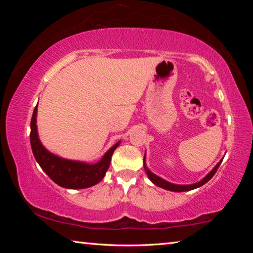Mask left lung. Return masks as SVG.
<instances>
[{
  "instance_id": "left-lung-1",
  "label": "left lung",
  "mask_w": 253,
  "mask_h": 253,
  "mask_svg": "<svg viewBox=\"0 0 253 253\" xmlns=\"http://www.w3.org/2000/svg\"><path fill=\"white\" fill-rule=\"evenodd\" d=\"M222 161H223V160H221L219 163H217V164H216L215 166H214V169L211 170V172H210L204 178L201 179L200 182L194 183V184H190V185H178V184L169 183V182H168V181H165V179L161 178L160 176H157V175H155L154 173H152L151 170H149V169L146 168V163H145V156H144V168H145V172H146L148 178L151 179L152 183L155 184V185L160 186V187H162V188H165V190L173 191V192H186V191L194 190V188H198V187H200V186L204 185V184L207 183V182H209L210 179H211V178L213 177V175L216 173V170H217V169H219V166H220V164L222 163Z\"/></svg>"
}]
</instances>
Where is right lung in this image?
I'll return each mask as SVG.
<instances>
[{"label":"right lung","instance_id":"obj_1","mask_svg":"<svg viewBox=\"0 0 253 253\" xmlns=\"http://www.w3.org/2000/svg\"><path fill=\"white\" fill-rule=\"evenodd\" d=\"M37 111L36 106L31 118L30 142L33 155L44 173L54 183L66 188H87L99 183L104 178L110 165L113 153L119 146L121 140L115 144L96 164L61 158L46 151L41 144L37 129Z\"/></svg>","mask_w":253,"mask_h":253}]
</instances>
